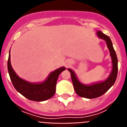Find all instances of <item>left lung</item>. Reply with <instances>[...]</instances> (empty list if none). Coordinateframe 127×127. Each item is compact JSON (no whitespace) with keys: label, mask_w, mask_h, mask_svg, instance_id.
<instances>
[{"label":"left lung","mask_w":127,"mask_h":127,"mask_svg":"<svg viewBox=\"0 0 127 127\" xmlns=\"http://www.w3.org/2000/svg\"><path fill=\"white\" fill-rule=\"evenodd\" d=\"M96 34L98 37L106 41L107 46L110 52V55L112 59V70L109 77L103 82H97V83H94L91 85H85L79 82L74 71L70 68L68 69V71L71 73V80H72L76 93L80 96L90 99L98 98L100 96L103 95L109 90L113 86L116 80L118 69V58H117L116 54L113 48L112 41L110 37L107 35L104 34L101 31H97Z\"/></svg>","instance_id":"left-lung-1"}]
</instances>
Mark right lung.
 <instances>
[{
    "label": "right lung",
    "mask_w": 127,
    "mask_h": 127,
    "mask_svg": "<svg viewBox=\"0 0 127 127\" xmlns=\"http://www.w3.org/2000/svg\"><path fill=\"white\" fill-rule=\"evenodd\" d=\"M7 70L13 86L16 91L27 99L36 102H42L50 98L56 93L57 78L61 73L66 70L61 67L49 74L47 79L41 83H31L20 78L11 64L10 52L7 61Z\"/></svg>",
    "instance_id": "right-lung-1"
}]
</instances>
